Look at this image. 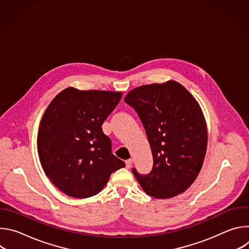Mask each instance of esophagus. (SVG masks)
<instances>
[{
  "label": "esophagus",
  "mask_w": 249,
  "mask_h": 249,
  "mask_svg": "<svg viewBox=\"0 0 249 249\" xmlns=\"http://www.w3.org/2000/svg\"><path fill=\"white\" fill-rule=\"evenodd\" d=\"M125 163H126V167H127V168H130V167L132 166V164H133V160H132V159H129V160H127L125 161Z\"/></svg>",
  "instance_id": "esophagus-1"
}]
</instances>
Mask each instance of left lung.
Wrapping results in <instances>:
<instances>
[{
    "label": "left lung",
    "mask_w": 249,
    "mask_h": 249,
    "mask_svg": "<svg viewBox=\"0 0 249 249\" xmlns=\"http://www.w3.org/2000/svg\"><path fill=\"white\" fill-rule=\"evenodd\" d=\"M125 102L140 117L154 160L148 174L132 169L138 182L158 199L183 193L197 178L207 150V127L198 102L174 81L137 88Z\"/></svg>",
    "instance_id": "obj_1"
}]
</instances>
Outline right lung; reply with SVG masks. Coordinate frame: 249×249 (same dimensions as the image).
Instances as JSON below:
<instances>
[{"instance_id":"right-lung-1","label":"right lung","mask_w":249,"mask_h":249,"mask_svg":"<svg viewBox=\"0 0 249 249\" xmlns=\"http://www.w3.org/2000/svg\"><path fill=\"white\" fill-rule=\"evenodd\" d=\"M121 92L68 88L49 104L41 119L37 149L41 165L58 189L75 198L101 191L125 162L111 151L102 124L115 109Z\"/></svg>"}]
</instances>
